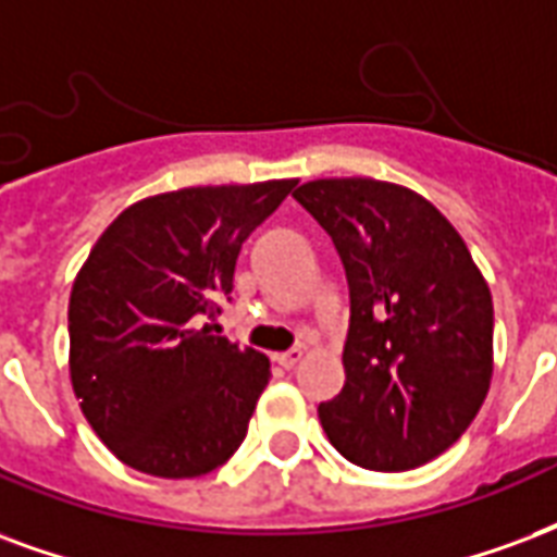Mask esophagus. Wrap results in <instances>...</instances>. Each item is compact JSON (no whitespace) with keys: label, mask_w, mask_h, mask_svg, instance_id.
<instances>
[{"label":"esophagus","mask_w":557,"mask_h":557,"mask_svg":"<svg viewBox=\"0 0 557 557\" xmlns=\"http://www.w3.org/2000/svg\"><path fill=\"white\" fill-rule=\"evenodd\" d=\"M300 360H304V348H289V351L277 354V362L283 369H295Z\"/></svg>","instance_id":"34e87169"}]
</instances>
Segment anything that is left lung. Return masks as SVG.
Listing matches in <instances>:
<instances>
[{"mask_svg": "<svg viewBox=\"0 0 557 557\" xmlns=\"http://www.w3.org/2000/svg\"><path fill=\"white\" fill-rule=\"evenodd\" d=\"M292 197L333 238L351 292L345 386L319 407L321 425L357 467H422L487 398V283L455 226L405 185L315 180Z\"/></svg>", "mask_w": 557, "mask_h": 557, "instance_id": "8db88e82", "label": "left lung"}]
</instances>
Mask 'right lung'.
<instances>
[{"label": "right lung", "mask_w": 557, "mask_h": 557, "mask_svg": "<svg viewBox=\"0 0 557 557\" xmlns=\"http://www.w3.org/2000/svg\"><path fill=\"white\" fill-rule=\"evenodd\" d=\"M295 185L147 197L97 238L70 292V381L90 428L126 467L197 478L242 446L271 366L200 319L221 312L238 250Z\"/></svg>", "instance_id": "add662e5"}]
</instances>
